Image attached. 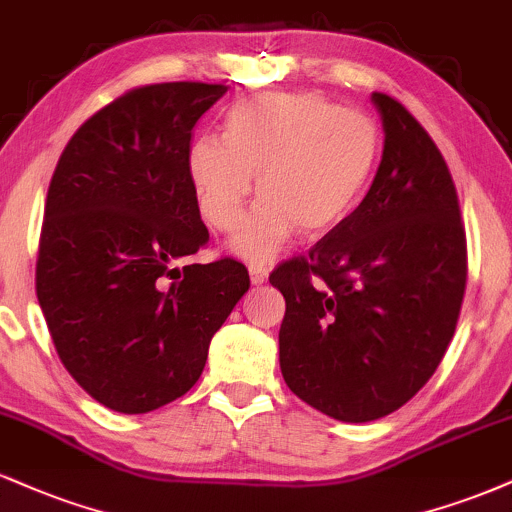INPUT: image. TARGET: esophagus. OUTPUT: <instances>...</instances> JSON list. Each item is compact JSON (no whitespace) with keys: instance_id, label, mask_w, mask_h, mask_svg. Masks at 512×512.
Returning <instances> with one entry per match:
<instances>
[{"instance_id":"34e87169","label":"esophagus","mask_w":512,"mask_h":512,"mask_svg":"<svg viewBox=\"0 0 512 512\" xmlns=\"http://www.w3.org/2000/svg\"><path fill=\"white\" fill-rule=\"evenodd\" d=\"M249 275L254 285H263V282L268 280V266H263V263H251Z\"/></svg>"}]
</instances>
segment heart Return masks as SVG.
Returning a JSON list of instances; mask_svg holds the SVG:
<instances>
[{
  "instance_id": "b5f03b06",
  "label": "heart",
  "mask_w": 512,
  "mask_h": 512,
  "mask_svg": "<svg viewBox=\"0 0 512 512\" xmlns=\"http://www.w3.org/2000/svg\"><path fill=\"white\" fill-rule=\"evenodd\" d=\"M381 155L374 117L318 93H263L230 107L225 138L198 136L186 172L203 218L232 230L254 191L263 198L239 222L232 249L266 261L294 232L323 234L357 208Z\"/></svg>"
}]
</instances>
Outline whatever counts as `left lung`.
Listing matches in <instances>:
<instances>
[{
    "mask_svg": "<svg viewBox=\"0 0 512 512\" xmlns=\"http://www.w3.org/2000/svg\"><path fill=\"white\" fill-rule=\"evenodd\" d=\"M383 158L369 194L309 256L282 261V378L340 422L400 410L441 364L467 287V237L441 150L407 107L371 95Z\"/></svg>",
    "mask_w": 512,
    "mask_h": 512,
    "instance_id": "left-lung-1",
    "label": "left lung"
}]
</instances>
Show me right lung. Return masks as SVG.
Masks as SVG:
<instances>
[{"instance_id": "add662e5", "label": "right lung", "mask_w": 512, "mask_h": 512, "mask_svg": "<svg viewBox=\"0 0 512 512\" xmlns=\"http://www.w3.org/2000/svg\"><path fill=\"white\" fill-rule=\"evenodd\" d=\"M222 83L126 90L86 119L54 167L35 292L64 369L114 412L182 398L208 345L249 290L225 256L182 263L208 244L186 153Z\"/></svg>"}]
</instances>
